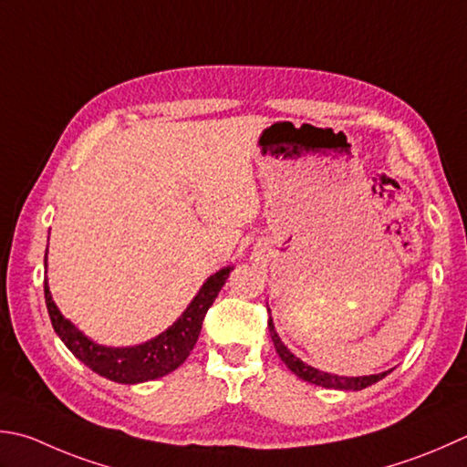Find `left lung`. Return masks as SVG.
Returning a JSON list of instances; mask_svg holds the SVG:
<instances>
[{"label": "left lung", "mask_w": 467, "mask_h": 467, "mask_svg": "<svg viewBox=\"0 0 467 467\" xmlns=\"http://www.w3.org/2000/svg\"><path fill=\"white\" fill-rule=\"evenodd\" d=\"M269 332H271V340L273 344H275V350L277 354L281 356V360L285 362V367L296 374V377H299L301 380L306 382H312V385H317V387H324V389H340V390H362L367 389L370 385H374V382H379L380 379H385L387 374L390 372H380V374H370V377H337V374H327V372H322L317 368H312L307 367L306 362H301L297 356L291 354L287 350V346L281 342V337L277 336L275 332V326H273V319L269 317Z\"/></svg>", "instance_id": "obj_1"}]
</instances>
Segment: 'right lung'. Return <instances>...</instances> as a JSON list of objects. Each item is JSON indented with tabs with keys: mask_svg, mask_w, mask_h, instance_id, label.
<instances>
[{
	"mask_svg": "<svg viewBox=\"0 0 467 467\" xmlns=\"http://www.w3.org/2000/svg\"><path fill=\"white\" fill-rule=\"evenodd\" d=\"M46 265V259H44ZM233 267H224L202 285L198 296L192 299V304L176 324L170 326L166 332L155 336L153 340L131 346V348H107V346L95 344L93 340L78 332L68 319H64L58 312L57 304L52 301L48 283L44 279V297L46 307L54 332L60 336V340L67 344V348L77 356L80 362H85L90 370H95L100 377L109 380L121 382V385H135V382L153 380L166 377L168 372L176 370L180 364L190 356L192 348L202 330L204 316L208 307L213 306L218 291L223 289L226 277L231 275Z\"/></svg>",
	"mask_w": 467,
	"mask_h": 467,
	"instance_id": "add662e5",
	"label": "right lung"
}]
</instances>
